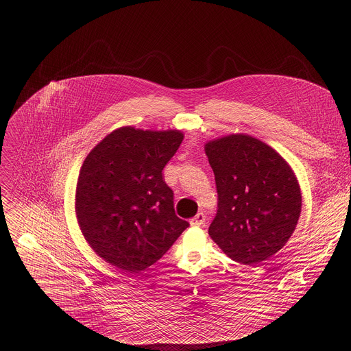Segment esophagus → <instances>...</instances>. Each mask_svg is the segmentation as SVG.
Instances as JSON below:
<instances>
[{
	"label": "esophagus",
	"mask_w": 351,
	"mask_h": 351,
	"mask_svg": "<svg viewBox=\"0 0 351 351\" xmlns=\"http://www.w3.org/2000/svg\"><path fill=\"white\" fill-rule=\"evenodd\" d=\"M190 223H191L193 226H203V225L206 223V214H204V213H198V214L190 221Z\"/></svg>",
	"instance_id": "34e87169"
}]
</instances>
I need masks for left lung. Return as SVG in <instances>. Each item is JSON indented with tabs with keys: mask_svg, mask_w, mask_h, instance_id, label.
Returning a JSON list of instances; mask_svg holds the SVG:
<instances>
[{
	"mask_svg": "<svg viewBox=\"0 0 351 351\" xmlns=\"http://www.w3.org/2000/svg\"><path fill=\"white\" fill-rule=\"evenodd\" d=\"M218 210L208 228L232 260L254 265L286 244L302 213V193L287 162L265 143L232 134L206 145Z\"/></svg>",
	"mask_w": 351,
	"mask_h": 351,
	"instance_id": "left-lung-1",
	"label": "left lung"
}]
</instances>
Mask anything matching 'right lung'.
<instances>
[{
	"label": "right lung",
	"mask_w": 351,
	"mask_h": 351,
	"mask_svg": "<svg viewBox=\"0 0 351 351\" xmlns=\"http://www.w3.org/2000/svg\"><path fill=\"white\" fill-rule=\"evenodd\" d=\"M183 140L179 130L121 128L84 160L76 215L94 252L123 272L157 263L189 226L173 208L162 171Z\"/></svg>",
	"instance_id": "right-lung-1"
}]
</instances>
